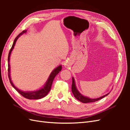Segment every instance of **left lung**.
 I'll use <instances>...</instances> for the list:
<instances>
[{
  "label": "left lung",
  "mask_w": 130,
  "mask_h": 130,
  "mask_svg": "<svg viewBox=\"0 0 130 130\" xmlns=\"http://www.w3.org/2000/svg\"><path fill=\"white\" fill-rule=\"evenodd\" d=\"M72 91L73 94V95L74 97L76 98V99L78 100H79L80 101L82 102L83 103H93V102H95L96 101L99 100L101 99H103V98L105 96H107L108 94L109 93H108L106 95L102 96L100 98H96V99H90V98H89L87 96H85L78 91V90L77 89L76 87V85H75V80L74 77H72Z\"/></svg>",
  "instance_id": "left-lung-1"
}]
</instances>
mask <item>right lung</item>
Masks as SVG:
<instances>
[{"label":"right lung","mask_w":130,"mask_h":130,"mask_svg":"<svg viewBox=\"0 0 130 130\" xmlns=\"http://www.w3.org/2000/svg\"><path fill=\"white\" fill-rule=\"evenodd\" d=\"M26 31H27V30H24L23 31H22L21 33L19 34L16 37H15V38L14 40L13 44H12V46L10 50L9 56H8V62H9V63H8V72H9L8 75H9V78L10 82L11 85L12 86V87L15 90H16L19 94H21L23 96H24V98H26V99H30V100L31 99H41V98H43L44 96H45L49 92V91L51 89V88H52V85L54 78L56 76V75H57L58 74V73L61 70L62 66L61 65L59 66L58 67H57V68L55 69L50 74V76L48 77V80H47L44 86H43L42 88L38 89V90H36V91L24 92V91H22V90H21L20 89H19L18 88H17L16 87H15V86L13 85V82H12L11 79V77H10V63H9L10 62V55H11L12 51L13 49L14 48L15 42H16L17 40H18V38L23 34L26 33Z\"/></svg>","instance_id":"1"}]
</instances>
